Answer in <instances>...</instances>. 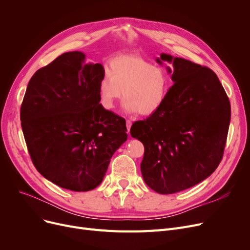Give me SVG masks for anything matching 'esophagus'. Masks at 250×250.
<instances>
[{"mask_svg":"<svg viewBox=\"0 0 250 250\" xmlns=\"http://www.w3.org/2000/svg\"><path fill=\"white\" fill-rule=\"evenodd\" d=\"M130 126H132V122H130V121H126V129H127V133H129Z\"/></svg>","mask_w":250,"mask_h":250,"instance_id":"obj_1","label":"esophagus"}]
</instances>
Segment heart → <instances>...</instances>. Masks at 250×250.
Here are the masks:
<instances>
[{
  "mask_svg": "<svg viewBox=\"0 0 250 250\" xmlns=\"http://www.w3.org/2000/svg\"><path fill=\"white\" fill-rule=\"evenodd\" d=\"M169 90V76L160 65L140 56L126 55L112 59L108 73L99 82L98 92L103 107L111 109L124 96L125 113L150 115L164 103Z\"/></svg>",
  "mask_w": 250,
  "mask_h": 250,
  "instance_id": "heart-1",
  "label": "heart"
}]
</instances>
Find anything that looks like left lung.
<instances>
[{"instance_id":"obj_1","label":"left lung","mask_w":250,"mask_h":250,"mask_svg":"<svg viewBox=\"0 0 250 250\" xmlns=\"http://www.w3.org/2000/svg\"><path fill=\"white\" fill-rule=\"evenodd\" d=\"M173 86L162 106L136 122L130 135L145 147L141 171L146 185L161 194L194 187L221 162L231 118L230 102L217 75L182 58L161 54Z\"/></svg>"}]
</instances>
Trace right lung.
Masks as SVG:
<instances>
[{
    "instance_id": "add662e5",
    "label": "right lung",
    "mask_w": 250,
    "mask_h": 250,
    "mask_svg": "<svg viewBox=\"0 0 250 250\" xmlns=\"http://www.w3.org/2000/svg\"><path fill=\"white\" fill-rule=\"evenodd\" d=\"M104 74L83 51H70L39 69L26 89L20 111L26 145L38 172L60 188H97L127 139L125 121L99 103Z\"/></svg>"
}]
</instances>
